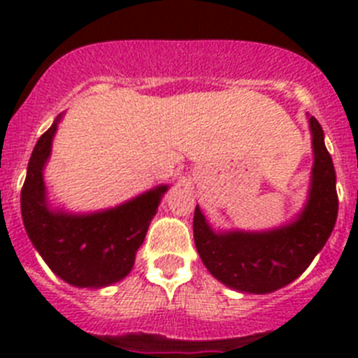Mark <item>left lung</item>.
Masks as SVG:
<instances>
[{"instance_id": "left-lung-1", "label": "left lung", "mask_w": 358, "mask_h": 358, "mask_svg": "<svg viewBox=\"0 0 358 358\" xmlns=\"http://www.w3.org/2000/svg\"><path fill=\"white\" fill-rule=\"evenodd\" d=\"M314 166L308 201L290 224L271 231L211 229L195 208L194 240L202 264L220 283L248 294H268L301 276L334 231L339 199L335 169L324 145V132L310 116Z\"/></svg>"}]
</instances>
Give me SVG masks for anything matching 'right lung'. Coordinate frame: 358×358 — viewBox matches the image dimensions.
<instances>
[{
  "label": "right lung",
  "mask_w": 358,
  "mask_h": 358,
  "mask_svg": "<svg viewBox=\"0 0 358 358\" xmlns=\"http://www.w3.org/2000/svg\"><path fill=\"white\" fill-rule=\"evenodd\" d=\"M61 116L39 138L28 161L21 189V215L34 248L57 276L80 289H102L131 273L161 197V185L120 206L87 215L52 210L46 201L43 170Z\"/></svg>",
  "instance_id": "obj_1"
}]
</instances>
